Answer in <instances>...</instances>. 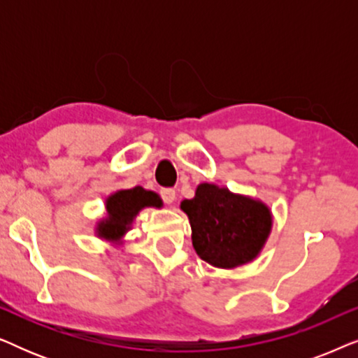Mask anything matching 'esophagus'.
<instances>
[{
	"mask_svg": "<svg viewBox=\"0 0 358 358\" xmlns=\"http://www.w3.org/2000/svg\"><path fill=\"white\" fill-rule=\"evenodd\" d=\"M159 195L166 203H173L176 200V190L174 189H161Z\"/></svg>",
	"mask_w": 358,
	"mask_h": 358,
	"instance_id": "esophagus-1",
	"label": "esophagus"
}]
</instances>
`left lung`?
<instances>
[{
  "label": "left lung",
  "instance_id": "8db88e82",
  "mask_svg": "<svg viewBox=\"0 0 358 358\" xmlns=\"http://www.w3.org/2000/svg\"><path fill=\"white\" fill-rule=\"evenodd\" d=\"M180 210L189 217L195 252L220 268L256 259L272 228L266 203L215 184H200L194 199L180 202Z\"/></svg>",
  "mask_w": 358,
  "mask_h": 358
}]
</instances>
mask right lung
I'll use <instances>...</instances> for the list:
<instances>
[{
  "mask_svg": "<svg viewBox=\"0 0 358 358\" xmlns=\"http://www.w3.org/2000/svg\"><path fill=\"white\" fill-rule=\"evenodd\" d=\"M146 207H163L159 195L153 190H145L140 185L117 190L106 200L107 217L97 223V236L112 243H120L140 210Z\"/></svg>",
  "mask_w": 358,
  "mask_h": 358,
  "instance_id": "add662e5",
  "label": "right lung"
}]
</instances>
